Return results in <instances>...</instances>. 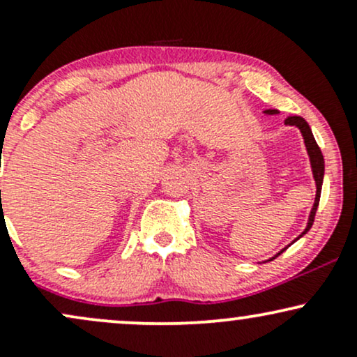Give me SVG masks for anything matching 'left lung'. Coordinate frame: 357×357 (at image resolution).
I'll return each mask as SVG.
<instances>
[{
    "label": "left lung",
    "mask_w": 357,
    "mask_h": 357,
    "mask_svg": "<svg viewBox=\"0 0 357 357\" xmlns=\"http://www.w3.org/2000/svg\"><path fill=\"white\" fill-rule=\"evenodd\" d=\"M265 114H268V116H273V114H278V110L268 109V110H265ZM285 124L287 126H296V127H298V130L302 132V137H304V142H305L307 154H309V159H310V167H312V174H314V179H315V188H317V191H315L314 206H312V210H310V215H309V221H307V227H305V230L302 231V235H298L296 238V240H298V238H302V236H304L305 233L310 230V227H312V223H314L315 211H317L319 199H321V190H322V181H324V155L321 153V147H319L317 142H315L312 130H310V127L305 122V119H302L301 116H290V117L285 119ZM296 240H294V241H296ZM294 241H292V243H294ZM284 250H287V247ZM284 250H282V252H284ZM282 252H278L277 255H280ZM275 257H272L270 260H273Z\"/></svg>",
    "instance_id": "8db88e82"
}]
</instances>
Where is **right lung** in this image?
<instances>
[{
	"label": "right lung",
	"instance_id": "right-lung-1",
	"mask_svg": "<svg viewBox=\"0 0 357 357\" xmlns=\"http://www.w3.org/2000/svg\"><path fill=\"white\" fill-rule=\"evenodd\" d=\"M0 192H1V191H0Z\"/></svg>",
	"mask_w": 357,
	"mask_h": 357
}]
</instances>
